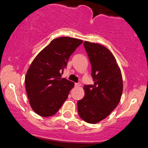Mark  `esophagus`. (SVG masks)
<instances>
[{
    "label": "esophagus",
    "instance_id": "34e87169",
    "mask_svg": "<svg viewBox=\"0 0 148 148\" xmlns=\"http://www.w3.org/2000/svg\"><path fill=\"white\" fill-rule=\"evenodd\" d=\"M81 86V84L80 83H76L75 84V87H79Z\"/></svg>",
    "mask_w": 148,
    "mask_h": 148
}]
</instances>
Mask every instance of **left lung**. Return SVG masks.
Segmentation results:
<instances>
[{
  "mask_svg": "<svg viewBox=\"0 0 148 148\" xmlns=\"http://www.w3.org/2000/svg\"><path fill=\"white\" fill-rule=\"evenodd\" d=\"M94 84L85 85V96L77 102L82 120L95 124L110 115L120 102L123 90L121 71L114 56L104 46L84 42Z\"/></svg>",
  "mask_w": 148,
  "mask_h": 148,
  "instance_id": "left-lung-1",
  "label": "left lung"
}]
</instances>
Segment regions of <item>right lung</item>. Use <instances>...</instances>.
Listing matches in <instances>:
<instances>
[{
    "label": "right lung",
    "instance_id": "1",
    "mask_svg": "<svg viewBox=\"0 0 148 148\" xmlns=\"http://www.w3.org/2000/svg\"><path fill=\"white\" fill-rule=\"evenodd\" d=\"M83 41L69 37L53 40L35 57L26 73L25 89L30 106L37 114H56L68 97L74 84L62 79L69 58Z\"/></svg>",
    "mask_w": 148,
    "mask_h": 148
}]
</instances>
